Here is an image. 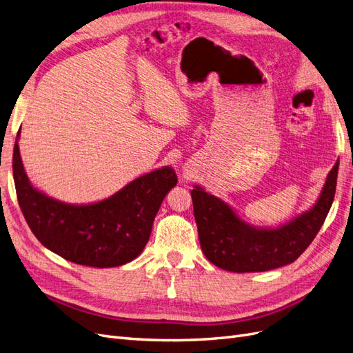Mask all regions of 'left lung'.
Here are the masks:
<instances>
[{
	"label": "left lung",
	"mask_w": 353,
	"mask_h": 353,
	"mask_svg": "<svg viewBox=\"0 0 353 353\" xmlns=\"http://www.w3.org/2000/svg\"><path fill=\"white\" fill-rule=\"evenodd\" d=\"M337 170L339 162L311 210L276 230L253 228L221 199L200 187L191 190L203 253L213 265L231 272H263L294 262L314 241L333 205Z\"/></svg>",
	"instance_id": "8db88e82"
}]
</instances>
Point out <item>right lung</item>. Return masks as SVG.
Returning <instances> with one entry per match:
<instances>
[{
    "instance_id": "obj_1",
    "label": "right lung",
    "mask_w": 353,
    "mask_h": 353,
    "mask_svg": "<svg viewBox=\"0 0 353 353\" xmlns=\"http://www.w3.org/2000/svg\"><path fill=\"white\" fill-rule=\"evenodd\" d=\"M17 140L13 150L17 201L42 245L66 261L94 268L125 265L143 252L160 205L178 183L172 168L137 178L103 201L73 206L50 199L30 185Z\"/></svg>"
}]
</instances>
